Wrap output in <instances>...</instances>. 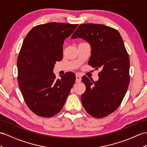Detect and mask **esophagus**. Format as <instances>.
<instances>
[{
  "label": "esophagus",
  "instance_id": "obj_1",
  "mask_svg": "<svg viewBox=\"0 0 147 147\" xmlns=\"http://www.w3.org/2000/svg\"><path fill=\"white\" fill-rule=\"evenodd\" d=\"M81 81V77L78 74H76V82H80Z\"/></svg>",
  "mask_w": 147,
  "mask_h": 147
}]
</instances>
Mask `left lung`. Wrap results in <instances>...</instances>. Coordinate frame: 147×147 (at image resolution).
I'll return each mask as SVG.
<instances>
[{
	"mask_svg": "<svg viewBox=\"0 0 147 147\" xmlns=\"http://www.w3.org/2000/svg\"><path fill=\"white\" fill-rule=\"evenodd\" d=\"M81 38L89 43L91 56L88 63L101 68L97 81L82 78L86 89L81 102L89 115L104 117L121 104L130 82L129 56L120 33L101 24H81L71 38Z\"/></svg>",
	"mask_w": 147,
	"mask_h": 147,
	"instance_id": "1",
	"label": "left lung"
}]
</instances>
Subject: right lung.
Listing matches in <instances>:
<instances>
[{
  "instance_id": "add662e5",
  "label": "right lung",
  "mask_w": 147,
  "mask_h": 147,
  "mask_svg": "<svg viewBox=\"0 0 147 147\" xmlns=\"http://www.w3.org/2000/svg\"><path fill=\"white\" fill-rule=\"evenodd\" d=\"M78 25L51 22L33 27L26 36L17 59L18 82L27 106L50 117L62 109L75 82L73 73L56 79V61L63 59V45Z\"/></svg>"
}]
</instances>
